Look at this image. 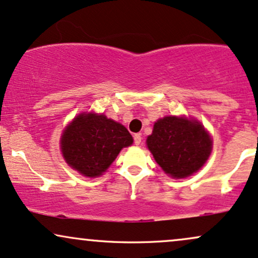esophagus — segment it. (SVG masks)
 <instances>
[{
    "label": "esophagus",
    "mask_w": 258,
    "mask_h": 258,
    "mask_svg": "<svg viewBox=\"0 0 258 258\" xmlns=\"http://www.w3.org/2000/svg\"><path fill=\"white\" fill-rule=\"evenodd\" d=\"M141 140H142V139H141L140 135H139V134H135L134 135V144L135 145H140L141 144Z\"/></svg>",
    "instance_id": "esophagus-1"
}]
</instances>
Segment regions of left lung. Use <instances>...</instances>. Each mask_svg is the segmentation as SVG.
I'll return each instance as SVG.
<instances>
[{"label": "left lung", "instance_id": "left-lung-1", "mask_svg": "<svg viewBox=\"0 0 258 258\" xmlns=\"http://www.w3.org/2000/svg\"><path fill=\"white\" fill-rule=\"evenodd\" d=\"M146 142L160 168L176 178L198 171L211 152V139L202 124L174 116L157 120Z\"/></svg>", "mask_w": 258, "mask_h": 258}]
</instances>
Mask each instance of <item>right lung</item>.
<instances>
[{
    "label": "right lung",
    "instance_id": "add662e5",
    "mask_svg": "<svg viewBox=\"0 0 258 258\" xmlns=\"http://www.w3.org/2000/svg\"><path fill=\"white\" fill-rule=\"evenodd\" d=\"M133 144L125 126L104 114L82 113L63 132L61 151L68 164L88 177L106 171L123 147Z\"/></svg>",
    "mask_w": 258,
    "mask_h": 258
}]
</instances>
